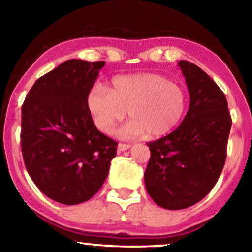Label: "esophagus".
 Instances as JSON below:
<instances>
[{"label":"esophagus","instance_id":"obj_1","mask_svg":"<svg viewBox=\"0 0 252 252\" xmlns=\"http://www.w3.org/2000/svg\"><path fill=\"white\" fill-rule=\"evenodd\" d=\"M130 146L129 144H126V143H119L118 144V151H125L127 149H129Z\"/></svg>","mask_w":252,"mask_h":252}]
</instances>
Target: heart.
<instances>
[{
	"label": "heart",
	"mask_w": 252,
	"mask_h": 252,
	"mask_svg": "<svg viewBox=\"0 0 252 252\" xmlns=\"http://www.w3.org/2000/svg\"><path fill=\"white\" fill-rule=\"evenodd\" d=\"M87 109L96 128L110 134L128 115L132 119L117 135L134 139L147 133L149 139L172 132L184 118L187 95L180 85L156 73L118 75L108 88L96 85L88 92Z\"/></svg>",
	"instance_id": "b5f03b06"
}]
</instances>
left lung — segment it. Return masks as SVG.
<instances>
[{
    "label": "left lung",
    "instance_id": "1",
    "mask_svg": "<svg viewBox=\"0 0 252 252\" xmlns=\"http://www.w3.org/2000/svg\"><path fill=\"white\" fill-rule=\"evenodd\" d=\"M190 103L180 126L148 143L151 156L144 172L148 194L167 210L189 208L211 191L221 174L232 127L221 89L197 65L178 63Z\"/></svg>",
    "mask_w": 252,
    "mask_h": 252
}]
</instances>
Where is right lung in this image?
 Returning a JSON list of instances; mask_svg holds the SVG:
<instances>
[{"instance_id": "1", "label": "right lung", "mask_w": 252, "mask_h": 252, "mask_svg": "<svg viewBox=\"0 0 252 252\" xmlns=\"http://www.w3.org/2000/svg\"><path fill=\"white\" fill-rule=\"evenodd\" d=\"M105 62L70 60L37 79L22 106L26 170L48 197L65 205L88 201L108 177L116 141L96 128L88 92Z\"/></svg>"}]
</instances>
